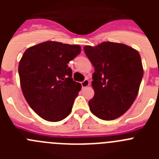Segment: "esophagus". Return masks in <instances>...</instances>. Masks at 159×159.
Instances as JSON below:
<instances>
[{
	"mask_svg": "<svg viewBox=\"0 0 159 159\" xmlns=\"http://www.w3.org/2000/svg\"><path fill=\"white\" fill-rule=\"evenodd\" d=\"M89 80H88V79H85L82 83H81V85H82V88H86V87L89 86Z\"/></svg>",
	"mask_w": 159,
	"mask_h": 159,
	"instance_id": "obj_1",
	"label": "esophagus"
}]
</instances>
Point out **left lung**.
Listing matches in <instances>:
<instances>
[{"label": "left lung", "mask_w": 159, "mask_h": 159, "mask_svg": "<svg viewBox=\"0 0 159 159\" xmlns=\"http://www.w3.org/2000/svg\"><path fill=\"white\" fill-rule=\"evenodd\" d=\"M95 67L92 85L95 95L88 104L91 111L103 120L123 116L137 97L143 75L139 52L123 43L102 42L84 46Z\"/></svg>", "instance_id": "obj_1"}]
</instances>
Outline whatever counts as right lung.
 Returning <instances> with one entry per match:
<instances>
[{
	"mask_svg": "<svg viewBox=\"0 0 159 159\" xmlns=\"http://www.w3.org/2000/svg\"><path fill=\"white\" fill-rule=\"evenodd\" d=\"M80 52V45L46 41L23 54L18 67L22 92L42 119L58 122L71 113L81 84L73 80L67 64Z\"/></svg>",
	"mask_w": 159,
	"mask_h": 159,
	"instance_id": "right-lung-1",
	"label": "right lung"
}]
</instances>
